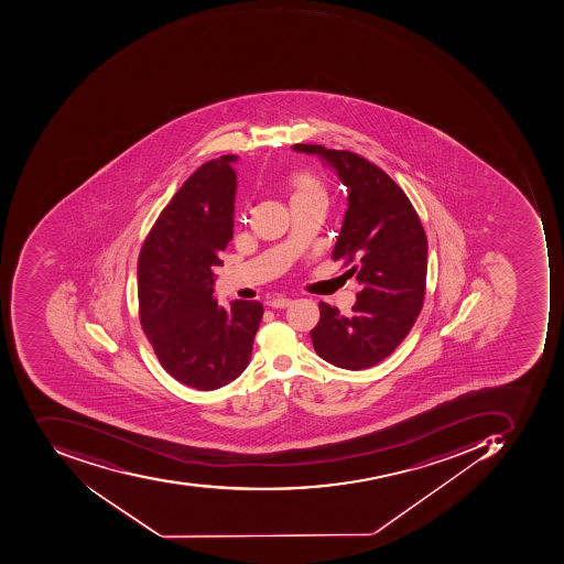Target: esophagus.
Here are the masks:
<instances>
[{
  "instance_id": "obj_1",
  "label": "esophagus",
  "mask_w": 564,
  "mask_h": 564,
  "mask_svg": "<svg viewBox=\"0 0 564 564\" xmlns=\"http://www.w3.org/2000/svg\"><path fill=\"white\" fill-rule=\"evenodd\" d=\"M293 303L291 299H274L269 302V305L273 306V308H286Z\"/></svg>"
}]
</instances>
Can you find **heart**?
Instances as JSON below:
<instances>
[{
	"label": "heart",
	"instance_id": "heart-1",
	"mask_svg": "<svg viewBox=\"0 0 564 564\" xmlns=\"http://www.w3.org/2000/svg\"><path fill=\"white\" fill-rule=\"evenodd\" d=\"M291 189V202L295 199H325V186L315 174L300 171V173L291 174L288 180Z\"/></svg>",
	"mask_w": 564,
	"mask_h": 564
}]
</instances>
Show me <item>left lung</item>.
Here are the masks:
<instances>
[{"label": "left lung", "mask_w": 564, "mask_h": 564, "mask_svg": "<svg viewBox=\"0 0 564 564\" xmlns=\"http://www.w3.org/2000/svg\"><path fill=\"white\" fill-rule=\"evenodd\" d=\"M293 151L318 155L347 186L349 207L332 259L350 264L347 274L359 283L349 317L318 303L313 347L337 368H371L400 346L424 305V227L409 196L368 159L315 144H295Z\"/></svg>", "instance_id": "1"}]
</instances>
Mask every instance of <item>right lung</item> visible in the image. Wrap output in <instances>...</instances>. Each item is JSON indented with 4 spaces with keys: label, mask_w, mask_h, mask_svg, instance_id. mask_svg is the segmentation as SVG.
Returning a JSON list of instances; mask_svg holds the SVG:
<instances>
[{
    "label": "right lung",
    "mask_w": 564,
    "mask_h": 564,
    "mask_svg": "<svg viewBox=\"0 0 564 564\" xmlns=\"http://www.w3.org/2000/svg\"><path fill=\"white\" fill-rule=\"evenodd\" d=\"M236 155L199 166L161 212L137 264L140 324L162 368L199 391L229 384L251 361L259 302L214 299L215 268L234 236Z\"/></svg>",
    "instance_id": "1"
}]
</instances>
